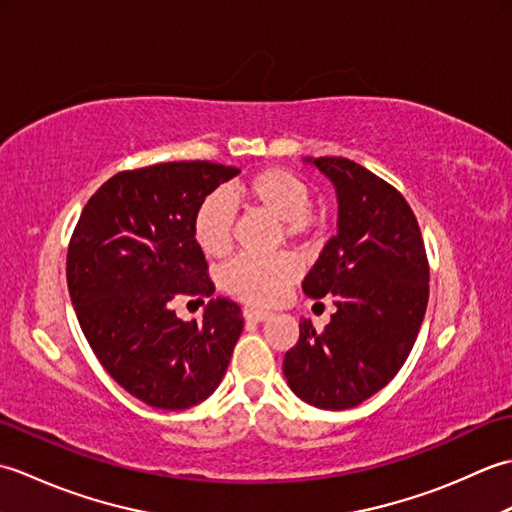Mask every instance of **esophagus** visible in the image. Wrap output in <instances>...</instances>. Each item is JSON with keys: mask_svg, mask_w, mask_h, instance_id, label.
Masks as SVG:
<instances>
[{"mask_svg": "<svg viewBox=\"0 0 512 512\" xmlns=\"http://www.w3.org/2000/svg\"><path fill=\"white\" fill-rule=\"evenodd\" d=\"M270 317V312L266 310H257V308H244V319L253 321V323H262Z\"/></svg>", "mask_w": 512, "mask_h": 512, "instance_id": "34e87169", "label": "esophagus"}]
</instances>
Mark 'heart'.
<instances>
[{
    "label": "heart",
    "instance_id": "heart-1",
    "mask_svg": "<svg viewBox=\"0 0 512 512\" xmlns=\"http://www.w3.org/2000/svg\"><path fill=\"white\" fill-rule=\"evenodd\" d=\"M231 195L253 209L284 222V233L299 239L310 233L312 191L299 176L284 169H266L246 182H237ZM235 204L222 191H213L193 215V237L206 257L220 259L233 244ZM297 262L290 255H239L224 268L222 286L239 301L270 306L279 301L297 277Z\"/></svg>",
    "mask_w": 512,
    "mask_h": 512
}]
</instances>
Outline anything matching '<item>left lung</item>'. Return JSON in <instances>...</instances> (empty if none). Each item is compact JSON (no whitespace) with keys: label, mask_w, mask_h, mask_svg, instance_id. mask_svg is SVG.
<instances>
[{"label":"left lung","mask_w":512,"mask_h":512,"mask_svg":"<svg viewBox=\"0 0 512 512\" xmlns=\"http://www.w3.org/2000/svg\"><path fill=\"white\" fill-rule=\"evenodd\" d=\"M336 189L339 222L303 279L312 299L334 297L323 332L303 319L284 358L290 389L319 409H352L405 365L429 301L420 226L402 195L347 158H303Z\"/></svg>","instance_id":"obj_1"}]
</instances>
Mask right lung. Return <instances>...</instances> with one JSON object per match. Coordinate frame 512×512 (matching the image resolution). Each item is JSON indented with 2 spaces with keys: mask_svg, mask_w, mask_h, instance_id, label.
Returning <instances> with one entry per match:
<instances>
[{
  "mask_svg": "<svg viewBox=\"0 0 512 512\" xmlns=\"http://www.w3.org/2000/svg\"><path fill=\"white\" fill-rule=\"evenodd\" d=\"M237 173L206 160L116 173L72 233L65 275L76 319L105 372L149 407L178 411L209 398L242 334L231 299L206 303L202 323L171 308L176 297L215 292L193 215Z\"/></svg>",
  "mask_w": 512,
  "mask_h": 512,
  "instance_id": "add662e5",
  "label": "right lung"
}]
</instances>
